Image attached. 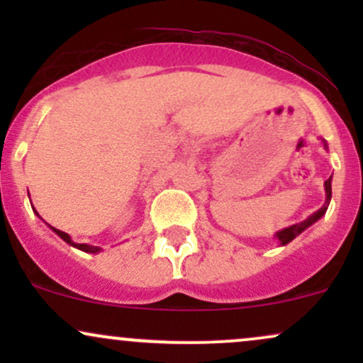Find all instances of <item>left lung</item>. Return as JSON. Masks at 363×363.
<instances>
[{
	"instance_id": "8db88e82",
	"label": "left lung",
	"mask_w": 363,
	"mask_h": 363,
	"mask_svg": "<svg viewBox=\"0 0 363 363\" xmlns=\"http://www.w3.org/2000/svg\"><path fill=\"white\" fill-rule=\"evenodd\" d=\"M323 143H324V148L328 150V143H326V141L323 140ZM331 181H333V176L329 177L326 182H324V191H326V201H324V205L320 206L318 211H314V213H312L311 216H307V218L303 220V222L295 223V225H290V227L281 228V230H278L277 234L273 235L274 239H277L278 242H280V245H286L289 242H291V240H294L297 235H301L302 232L306 230V228H309L311 225H314L315 222H318L319 218H323L324 213H326L328 206H329V201H331Z\"/></svg>"
}]
</instances>
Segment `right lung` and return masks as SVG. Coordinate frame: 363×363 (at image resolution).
<instances>
[{
	"label": "right lung",
	"instance_id": "1",
	"mask_svg": "<svg viewBox=\"0 0 363 363\" xmlns=\"http://www.w3.org/2000/svg\"><path fill=\"white\" fill-rule=\"evenodd\" d=\"M34 213L39 216V213H37V211L34 210ZM40 218V216H39ZM49 228H51V230L54 232V234L56 235H60L62 240H65L66 244H69V245H73V247H77V249H80V251H83V252H91V254H97V252H101L102 249L101 247H97V245H89V244H78V242H73L72 240V237H69L68 234H66V232H62V230H57V228H54V227H51V225H49Z\"/></svg>",
	"mask_w": 363,
	"mask_h": 363
}]
</instances>
